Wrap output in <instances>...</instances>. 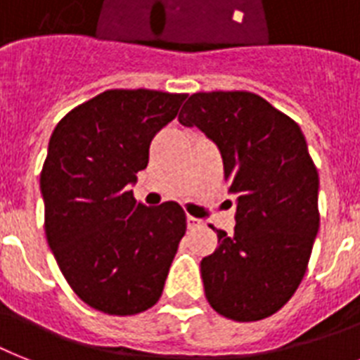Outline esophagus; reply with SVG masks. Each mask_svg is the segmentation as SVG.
<instances>
[{
    "label": "esophagus",
    "instance_id": "obj_1",
    "mask_svg": "<svg viewBox=\"0 0 360 360\" xmlns=\"http://www.w3.org/2000/svg\"><path fill=\"white\" fill-rule=\"evenodd\" d=\"M186 226H188V229H198V227H201V220L188 214L186 216Z\"/></svg>",
    "mask_w": 360,
    "mask_h": 360
}]
</instances>
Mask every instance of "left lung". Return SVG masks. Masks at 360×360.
<instances>
[{
  "label": "left lung",
  "mask_w": 360,
  "mask_h": 360,
  "mask_svg": "<svg viewBox=\"0 0 360 360\" xmlns=\"http://www.w3.org/2000/svg\"><path fill=\"white\" fill-rule=\"evenodd\" d=\"M224 159L236 226L201 261L210 307L236 322L271 316L305 276L320 227L316 166L300 125L251 92H198L179 112Z\"/></svg>",
  "instance_id": "left-lung-1"
}]
</instances>
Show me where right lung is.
<instances>
[{
    "instance_id": "add662e5",
    "label": "right lung",
    "mask_w": 360,
    "mask_h": 360,
    "mask_svg": "<svg viewBox=\"0 0 360 360\" xmlns=\"http://www.w3.org/2000/svg\"><path fill=\"white\" fill-rule=\"evenodd\" d=\"M186 94L107 90L55 127L40 174L46 236L68 285L86 305L131 316L159 302L185 210L136 203L131 186L150 160L153 136Z\"/></svg>"
}]
</instances>
